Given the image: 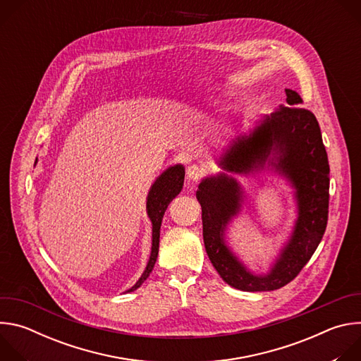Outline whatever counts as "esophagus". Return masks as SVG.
Listing matches in <instances>:
<instances>
[{"label":"esophagus","instance_id":"34e87169","mask_svg":"<svg viewBox=\"0 0 361 361\" xmlns=\"http://www.w3.org/2000/svg\"><path fill=\"white\" fill-rule=\"evenodd\" d=\"M205 174V169L198 164H192L187 169V177L191 181H198Z\"/></svg>","mask_w":361,"mask_h":361}]
</instances>
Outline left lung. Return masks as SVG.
Returning <instances> with one entry per match:
<instances>
[{
  "instance_id": "obj_1",
  "label": "left lung",
  "mask_w": 361,
  "mask_h": 361,
  "mask_svg": "<svg viewBox=\"0 0 361 361\" xmlns=\"http://www.w3.org/2000/svg\"><path fill=\"white\" fill-rule=\"evenodd\" d=\"M280 106L248 133L231 140L219 166L230 173L250 174L270 169L295 190L297 220L288 243L267 274H252L226 244L227 224L241 210L244 191L235 178L220 173L204 178L197 190L201 204L205 251L220 277L243 291H271L297 277L319 247L329 219L330 167L316 116L302 99L286 90Z\"/></svg>"
}]
</instances>
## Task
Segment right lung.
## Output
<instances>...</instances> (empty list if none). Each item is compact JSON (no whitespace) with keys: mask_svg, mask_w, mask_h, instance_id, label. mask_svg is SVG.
Listing matches in <instances>:
<instances>
[{"mask_svg":"<svg viewBox=\"0 0 361 361\" xmlns=\"http://www.w3.org/2000/svg\"><path fill=\"white\" fill-rule=\"evenodd\" d=\"M37 161V160H35ZM184 167L181 164L173 166L167 169L159 178L154 181L151 185L148 195H147V214L151 220L152 224V245H151V255L149 260L147 263V267L138 281L127 290V293L137 290L149 276V273L154 269V264L157 262V255H159V245H160V228H161V221L163 216L169 207V204L176 198L180 191L183 190L184 184Z\"/></svg>","mask_w":361,"mask_h":361,"instance_id":"right-lung-1","label":"right lung"}]
</instances>
